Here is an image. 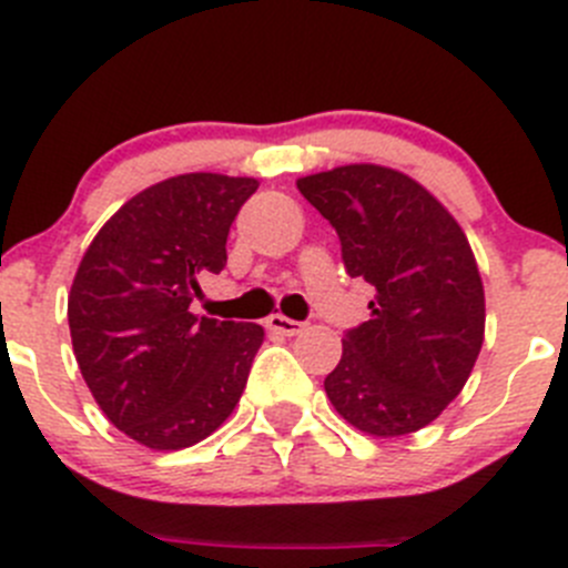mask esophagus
<instances>
[{
	"label": "esophagus",
	"mask_w": 568,
	"mask_h": 568,
	"mask_svg": "<svg viewBox=\"0 0 568 568\" xmlns=\"http://www.w3.org/2000/svg\"><path fill=\"white\" fill-rule=\"evenodd\" d=\"M267 328L275 334H284V337H295V334H301L306 328V323L301 321H293V317L287 315H270L267 317Z\"/></svg>",
	"instance_id": "34e87169"
}]
</instances>
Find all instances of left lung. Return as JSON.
<instances>
[{"instance_id": "left-lung-1", "label": "left lung", "mask_w": 568, "mask_h": 568, "mask_svg": "<svg viewBox=\"0 0 568 568\" xmlns=\"http://www.w3.org/2000/svg\"><path fill=\"white\" fill-rule=\"evenodd\" d=\"M334 225L351 278L376 290L326 376L328 402L365 435L424 429L466 387L485 339V290L460 223L404 172L345 164L298 178Z\"/></svg>"}]
</instances>
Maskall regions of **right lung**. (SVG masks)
Masks as SVG:
<instances>
[{"label":"right lung","mask_w":568,"mask_h":568,"mask_svg":"<svg viewBox=\"0 0 568 568\" xmlns=\"http://www.w3.org/2000/svg\"><path fill=\"white\" fill-rule=\"evenodd\" d=\"M256 178L186 172L133 194L91 240L69 290L74 359L105 418L155 452L223 426L264 343L258 323L189 312L225 267L231 223Z\"/></svg>","instance_id":"right-lung-1"}]
</instances>
